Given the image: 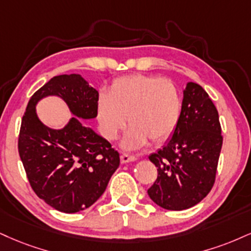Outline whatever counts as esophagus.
Here are the masks:
<instances>
[{
	"label": "esophagus",
	"instance_id": "esophagus-1",
	"mask_svg": "<svg viewBox=\"0 0 251 251\" xmlns=\"http://www.w3.org/2000/svg\"><path fill=\"white\" fill-rule=\"evenodd\" d=\"M135 160H137V156L126 154V153H124V154H122V156H120V161H122V164H127V162L135 161Z\"/></svg>",
	"mask_w": 251,
	"mask_h": 251
}]
</instances>
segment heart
<instances>
[{"mask_svg":"<svg viewBox=\"0 0 251 251\" xmlns=\"http://www.w3.org/2000/svg\"><path fill=\"white\" fill-rule=\"evenodd\" d=\"M181 113V98L176 86L159 77L133 75L118 78L101 95L97 116L101 133L108 140L125 127L124 147L138 149L146 144L165 140L176 127Z\"/></svg>","mask_w":251,"mask_h":251,"instance_id":"1","label":"heart"}]
</instances>
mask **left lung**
I'll return each mask as SVG.
<instances>
[{"mask_svg": "<svg viewBox=\"0 0 251 251\" xmlns=\"http://www.w3.org/2000/svg\"><path fill=\"white\" fill-rule=\"evenodd\" d=\"M222 143L215 105L202 86L191 81L173 135L149 156L158 167L150 198L168 210L188 209L203 200L215 182Z\"/></svg>", "mask_w": 251, "mask_h": 251, "instance_id": "1", "label": "left lung"}]
</instances>
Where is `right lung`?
<instances>
[{"instance_id":"obj_1","label":"right lung","mask_w":251,"mask_h":251,"mask_svg":"<svg viewBox=\"0 0 251 251\" xmlns=\"http://www.w3.org/2000/svg\"><path fill=\"white\" fill-rule=\"evenodd\" d=\"M48 95L60 96L76 116L64 129H49L35 114L37 101ZM98 99L79 75H60L32 95L23 114L19 153L26 177L36 195L59 212L92 206L120 164L112 145L78 119L96 118Z\"/></svg>"}]
</instances>
